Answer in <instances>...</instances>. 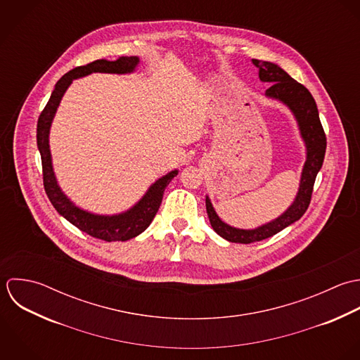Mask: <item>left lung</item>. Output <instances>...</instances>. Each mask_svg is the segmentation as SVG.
<instances>
[{
  "label": "left lung",
  "mask_w": 360,
  "mask_h": 360,
  "mask_svg": "<svg viewBox=\"0 0 360 360\" xmlns=\"http://www.w3.org/2000/svg\"><path fill=\"white\" fill-rule=\"evenodd\" d=\"M251 63L258 68L259 81L271 82V86L265 91V96L283 103L293 113L299 125L302 139L306 145V162L302 170L299 191L292 205L276 219L255 229H239L225 224L215 212L211 200L207 195L205 205L212 229L228 241L243 244L268 239L293 222L299 221L304 215L309 208L313 186L317 173L323 166L327 148L326 134L319 117L316 101L313 99L311 94L279 65L261 60H251Z\"/></svg>",
  "instance_id": "8db88e82"
}]
</instances>
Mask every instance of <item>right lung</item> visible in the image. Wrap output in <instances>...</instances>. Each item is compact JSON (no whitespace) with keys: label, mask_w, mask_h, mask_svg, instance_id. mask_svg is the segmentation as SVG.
I'll return each instance as SVG.
<instances>
[{"label":"right lung","mask_w":360,"mask_h":360,"mask_svg":"<svg viewBox=\"0 0 360 360\" xmlns=\"http://www.w3.org/2000/svg\"><path fill=\"white\" fill-rule=\"evenodd\" d=\"M139 64V58L136 56L120 57L116 61L109 60H96L91 64L77 67L67 72L60 81L56 84L54 91L41 112L37 121V148L41 156V167H43V184L46 194L57 210V212L64 217L74 226L81 229L82 232L91 235L96 239L106 241H125L141 235L153 221L162 198L165 188L169 186L173 177L177 176L179 170H172L167 174L158 179L143 194V197L125 212L116 215H98L88 212L79 207H77L60 188L51 163V152L49 145L50 127L58 105L72 84L74 79L86 77L92 72H106V74H129L134 72L136 65Z\"/></svg>","instance_id":"obj_1"}]
</instances>
